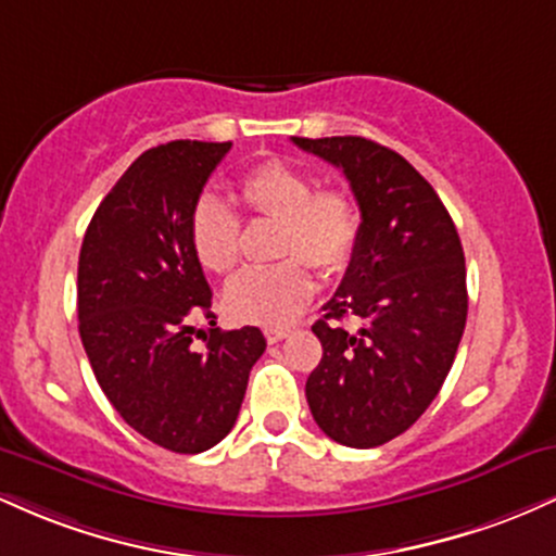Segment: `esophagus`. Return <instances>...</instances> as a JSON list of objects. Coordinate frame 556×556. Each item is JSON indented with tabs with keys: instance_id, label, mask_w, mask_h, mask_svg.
I'll return each instance as SVG.
<instances>
[{
	"instance_id": "obj_1",
	"label": "esophagus",
	"mask_w": 556,
	"mask_h": 556,
	"mask_svg": "<svg viewBox=\"0 0 556 556\" xmlns=\"http://www.w3.org/2000/svg\"><path fill=\"white\" fill-rule=\"evenodd\" d=\"M264 334H266V342L274 344V342H282L285 337H290V329H282V327H271V329H266Z\"/></svg>"
}]
</instances>
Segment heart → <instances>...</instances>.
Returning <instances> with one entry per match:
<instances>
[{"mask_svg": "<svg viewBox=\"0 0 556 556\" xmlns=\"http://www.w3.org/2000/svg\"><path fill=\"white\" fill-rule=\"evenodd\" d=\"M232 201L248 214L277 219L274 256L282 261L256 266L235 277L225 290V311L232 321L285 327L308 305L314 277L348 269L358 251L363 214L344 188H316L308 169L266 159L235 182ZM193 256L208 274H227L240 258V222L216 198L203 195L188 219Z\"/></svg>", "mask_w": 556, "mask_h": 556, "instance_id": "heart-1", "label": "heart"}]
</instances>
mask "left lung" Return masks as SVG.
I'll return each instance as SVG.
<instances>
[{
  "label": "left lung",
  "instance_id": "left-lung-1",
  "mask_svg": "<svg viewBox=\"0 0 556 556\" xmlns=\"http://www.w3.org/2000/svg\"><path fill=\"white\" fill-rule=\"evenodd\" d=\"M292 143L340 167L363 214L358 251L314 324L324 355L305 397L329 439L368 450L410 429L455 363L468 318L460 235L397 151L361 136ZM342 317L362 329L348 332Z\"/></svg>",
  "mask_w": 556,
  "mask_h": 556
}]
</instances>
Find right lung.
I'll use <instances>...</instances> for the list:
<instances>
[{"mask_svg": "<svg viewBox=\"0 0 556 556\" xmlns=\"http://www.w3.org/2000/svg\"><path fill=\"white\" fill-rule=\"evenodd\" d=\"M229 149L172 140L143 151L96 208L78 261V329L101 392L140 437L180 455L232 431L266 350L258 327L212 329L193 348V318L214 314L188 219Z\"/></svg>", "mask_w": 556, "mask_h": 556, "instance_id": "add662e5", "label": "right lung"}]
</instances>
